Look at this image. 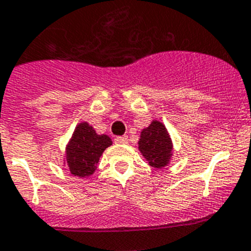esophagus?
<instances>
[{"instance_id": "obj_1", "label": "esophagus", "mask_w": 251, "mask_h": 251, "mask_svg": "<svg viewBox=\"0 0 251 251\" xmlns=\"http://www.w3.org/2000/svg\"><path fill=\"white\" fill-rule=\"evenodd\" d=\"M115 143H118V145H125V143H127V137L126 136H119V137L115 138Z\"/></svg>"}]
</instances>
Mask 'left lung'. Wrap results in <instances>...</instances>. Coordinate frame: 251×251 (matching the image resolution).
<instances>
[{
	"label": "left lung",
	"instance_id": "left-lung-1",
	"mask_svg": "<svg viewBox=\"0 0 251 251\" xmlns=\"http://www.w3.org/2000/svg\"><path fill=\"white\" fill-rule=\"evenodd\" d=\"M173 150L172 137L162 121L152 120L147 127L141 130L138 151L154 169H162L169 164Z\"/></svg>",
	"mask_w": 251,
	"mask_h": 251
}]
</instances>
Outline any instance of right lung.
Wrapping results in <instances>:
<instances>
[{
	"label": "right lung",
	"instance_id": "1",
	"mask_svg": "<svg viewBox=\"0 0 251 251\" xmlns=\"http://www.w3.org/2000/svg\"><path fill=\"white\" fill-rule=\"evenodd\" d=\"M111 145L113 141L108 135H98L93 126L82 121L65 147L64 165L75 176H91L97 170L99 158Z\"/></svg>",
	"mask_w": 251,
	"mask_h": 251
}]
</instances>
